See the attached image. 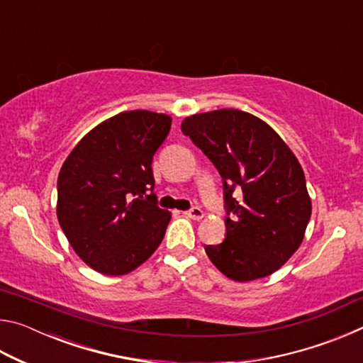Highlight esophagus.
<instances>
[{
  "label": "esophagus",
  "mask_w": 363,
  "mask_h": 363,
  "mask_svg": "<svg viewBox=\"0 0 363 363\" xmlns=\"http://www.w3.org/2000/svg\"><path fill=\"white\" fill-rule=\"evenodd\" d=\"M186 216H189L190 219H194V220H200L201 218L205 216V213L201 211L199 206H195V208H192V210H190V211H187V213H186Z\"/></svg>",
  "instance_id": "34e87169"
}]
</instances>
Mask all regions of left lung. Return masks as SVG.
<instances>
[{
	"instance_id": "1",
	"label": "left lung",
	"mask_w": 363,
	"mask_h": 363,
	"mask_svg": "<svg viewBox=\"0 0 363 363\" xmlns=\"http://www.w3.org/2000/svg\"><path fill=\"white\" fill-rule=\"evenodd\" d=\"M181 130L223 176L233 213L224 242L205 248L210 261L235 281L274 274L301 247L312 213L296 155L266 121L237 108L186 116Z\"/></svg>"
}]
</instances>
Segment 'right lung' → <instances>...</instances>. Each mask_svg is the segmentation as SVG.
Wrapping results in <instances>:
<instances>
[{
	"mask_svg": "<svg viewBox=\"0 0 363 363\" xmlns=\"http://www.w3.org/2000/svg\"><path fill=\"white\" fill-rule=\"evenodd\" d=\"M171 116L128 110L94 126L57 177V219L79 259L104 275H125L162 243L171 219L155 205L152 160Z\"/></svg>",
	"mask_w": 363,
	"mask_h": 363,
	"instance_id": "obj_1",
	"label": "right lung"
}]
</instances>
